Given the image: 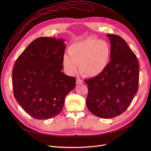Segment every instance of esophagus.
Wrapping results in <instances>:
<instances>
[{"label":"esophagus","instance_id":"esophagus-1","mask_svg":"<svg viewBox=\"0 0 151 151\" xmlns=\"http://www.w3.org/2000/svg\"><path fill=\"white\" fill-rule=\"evenodd\" d=\"M83 81L82 80H81L80 78H77L76 79V84H83Z\"/></svg>","mask_w":151,"mask_h":151}]
</instances>
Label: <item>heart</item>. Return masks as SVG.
Listing matches in <instances>:
<instances>
[{"label": "heart", "instance_id": "heart-1", "mask_svg": "<svg viewBox=\"0 0 151 151\" xmlns=\"http://www.w3.org/2000/svg\"><path fill=\"white\" fill-rule=\"evenodd\" d=\"M68 54L63 57V65L66 72L73 75L78 69L86 77L101 75L108 67L111 51L105 41L89 37L70 45Z\"/></svg>", "mask_w": 151, "mask_h": 151}]
</instances>
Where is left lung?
<instances>
[{
  "label": "left lung",
  "mask_w": 151,
  "mask_h": 151,
  "mask_svg": "<svg viewBox=\"0 0 151 151\" xmlns=\"http://www.w3.org/2000/svg\"><path fill=\"white\" fill-rule=\"evenodd\" d=\"M111 60L101 75L84 82L88 85L86 105L95 116L109 119L127 109L138 89L139 64L136 55L120 36L106 35Z\"/></svg>",
  "instance_id": "8db88e82"
}]
</instances>
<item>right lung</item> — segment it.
<instances>
[{
	"mask_svg": "<svg viewBox=\"0 0 151 151\" xmlns=\"http://www.w3.org/2000/svg\"><path fill=\"white\" fill-rule=\"evenodd\" d=\"M64 40L40 37L16 60L12 71L14 97L36 119H48L61 113L76 79L62 73Z\"/></svg>",
	"mask_w": 151,
	"mask_h": 151,
	"instance_id": "1",
	"label": "right lung"
}]
</instances>
